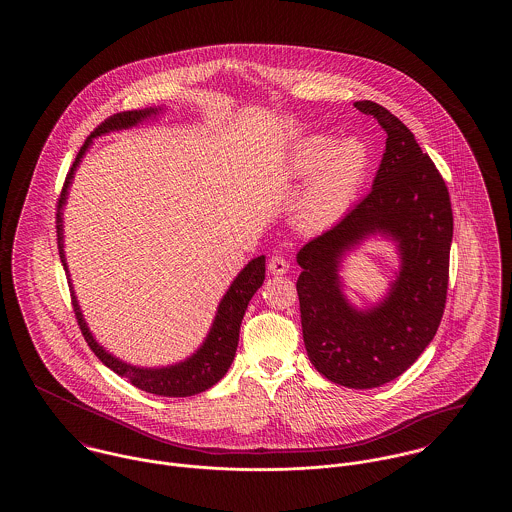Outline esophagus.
<instances>
[{
	"label": "esophagus",
	"instance_id": "esophagus-1",
	"mask_svg": "<svg viewBox=\"0 0 512 512\" xmlns=\"http://www.w3.org/2000/svg\"><path fill=\"white\" fill-rule=\"evenodd\" d=\"M288 261L284 259V257H272L270 261H268V270H270V274H274V276H284L286 272H288Z\"/></svg>",
	"mask_w": 512,
	"mask_h": 512
}]
</instances>
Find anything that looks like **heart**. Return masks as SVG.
Segmentation results:
<instances>
[{
    "label": "heart",
    "mask_w": 512,
    "mask_h": 512,
    "mask_svg": "<svg viewBox=\"0 0 512 512\" xmlns=\"http://www.w3.org/2000/svg\"><path fill=\"white\" fill-rule=\"evenodd\" d=\"M288 171L293 180H309L295 203L293 222L299 230L315 234L351 211L370 171V153L357 138L332 142L313 134L292 147Z\"/></svg>",
    "instance_id": "b5f03b06"
}]
</instances>
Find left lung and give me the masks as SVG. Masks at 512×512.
<instances>
[{
  "mask_svg": "<svg viewBox=\"0 0 512 512\" xmlns=\"http://www.w3.org/2000/svg\"><path fill=\"white\" fill-rule=\"evenodd\" d=\"M388 134L365 199L297 251L303 341L309 361L334 384L380 388L401 376L434 340L445 309L453 211L447 186L414 134L374 101H355ZM370 237L396 247L400 268L368 308L344 295V257Z\"/></svg>",
  "mask_w": 512,
  "mask_h": 512,
  "instance_id": "1",
  "label": "left lung"
}]
</instances>
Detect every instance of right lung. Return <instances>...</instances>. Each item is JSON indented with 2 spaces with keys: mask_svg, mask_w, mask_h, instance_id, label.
<instances>
[{
  "mask_svg": "<svg viewBox=\"0 0 512 512\" xmlns=\"http://www.w3.org/2000/svg\"><path fill=\"white\" fill-rule=\"evenodd\" d=\"M163 111H165L163 107H147V109H138V111L117 113L111 119L101 122L98 128L88 136V140L84 142V146L80 147V151L74 159L71 171L67 174V180H65L63 192H61V199H59V205H57V244H59L61 263H63L65 272L69 276V286H71V293H73L74 315H76L78 326L84 334V340L88 341L90 349L96 353L99 361L107 368H111L115 374L126 378L132 386L147 391V393L161 395V397H190L195 393L213 388L219 380H222V376L228 372V368L232 365V361L236 357V349H238L240 326H242V320H244L245 309H247L251 297L265 282V255L251 259L238 272V276L232 280L230 288L220 299L213 324H211L203 343L197 347V351H194L190 357H186L184 361H178L174 365L136 366L122 361L119 357H115L113 353H109L90 332L88 322L84 320L82 309H80L78 299L74 295L69 265H67V257H65V236H63V209L67 205V197H69V188L73 184L74 172L78 169V165L82 163V157L86 155V151L94 144V140L99 136L111 134V132H121V130L140 126L142 122L159 117Z\"/></svg>",
  "mask_w": 512,
  "mask_h": 512,
  "instance_id": "add662e5",
  "label": "right lung"
}]
</instances>
